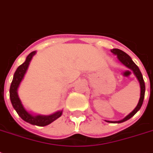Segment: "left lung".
<instances>
[{
    "label": "left lung",
    "instance_id": "8db88e82",
    "mask_svg": "<svg viewBox=\"0 0 153 153\" xmlns=\"http://www.w3.org/2000/svg\"><path fill=\"white\" fill-rule=\"evenodd\" d=\"M111 52L117 56V59H118L119 61H120L122 64L125 65L126 67H128V69H130L131 71L133 72V74H135V76L137 77V79L140 86V99H139L137 105L136 106L135 109H133L130 114H128V115H127L125 118L121 120V121H105L106 122H109V123H121V122H124V121H127V120H128V119H130L131 117L133 116H134L136 114V113L140 109V107H141V105H142L143 104V102H144V98H145V82H144V79H143L142 74H141V72H140L139 67L135 64V62L132 60V59H131V57L129 55H127V54H126V52H124L123 51H121V50L117 48L112 49Z\"/></svg>",
    "mask_w": 153,
    "mask_h": 153
}]
</instances>
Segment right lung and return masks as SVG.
Listing matches in <instances>:
<instances>
[{
  "instance_id": "right-lung-1",
  "label": "right lung",
  "mask_w": 153,
  "mask_h": 153,
  "mask_svg": "<svg viewBox=\"0 0 153 153\" xmlns=\"http://www.w3.org/2000/svg\"><path fill=\"white\" fill-rule=\"evenodd\" d=\"M36 53V51L30 53L26 58L25 62L17 67V69H16V72L14 73V75H13V82L11 83L10 90H9V97H10V100L13 108L15 109L18 115L24 121L27 122V123L34 125V126H45L51 124V122H53L56 119L59 118L62 115V110L55 112V114L48 115V116H45V115H33L27 110H26V109L24 107L17 93L18 87L20 86V82L23 80V79H24V76H25V73H26L27 68H28L30 62H31L32 57L34 56Z\"/></svg>"
}]
</instances>
